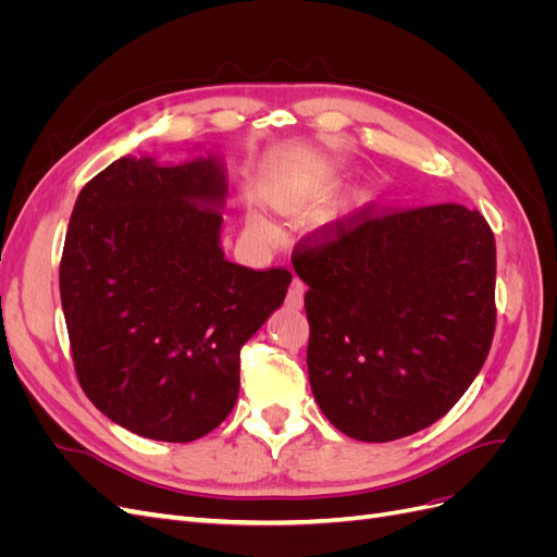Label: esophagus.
I'll list each match as a JSON object with an SVG mask.
<instances>
[{"instance_id":"34e87169","label":"esophagus","mask_w":557,"mask_h":557,"mask_svg":"<svg viewBox=\"0 0 557 557\" xmlns=\"http://www.w3.org/2000/svg\"><path fill=\"white\" fill-rule=\"evenodd\" d=\"M305 283H301L299 278H293V283H290V290H288V307H293V309H299L301 305H305Z\"/></svg>"}]
</instances>
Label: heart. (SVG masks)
<instances>
[{"mask_svg": "<svg viewBox=\"0 0 557 557\" xmlns=\"http://www.w3.org/2000/svg\"><path fill=\"white\" fill-rule=\"evenodd\" d=\"M248 223H250V225H252V227H262V221H260V218H258V215H252V218H250V221H248Z\"/></svg>", "mask_w": 557, "mask_h": 557, "instance_id": "1", "label": "heart"}]
</instances>
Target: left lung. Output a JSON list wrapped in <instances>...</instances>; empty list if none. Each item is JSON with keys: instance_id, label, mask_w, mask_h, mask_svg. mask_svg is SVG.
<instances>
[{"instance_id": "1", "label": "left lung", "mask_w": 557, "mask_h": 557, "mask_svg": "<svg viewBox=\"0 0 557 557\" xmlns=\"http://www.w3.org/2000/svg\"><path fill=\"white\" fill-rule=\"evenodd\" d=\"M295 258L309 285V383L330 423L393 442L450 411L495 334V237L479 211L436 205L323 232Z\"/></svg>"}]
</instances>
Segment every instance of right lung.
Returning <instances> with one entry per match:
<instances>
[{"mask_svg": "<svg viewBox=\"0 0 557 557\" xmlns=\"http://www.w3.org/2000/svg\"><path fill=\"white\" fill-rule=\"evenodd\" d=\"M221 156H123L86 183L66 230L60 297L83 393L115 425L185 444L239 397V350L285 299V269L221 246Z\"/></svg>", "mask_w": 557, "mask_h": 557, "instance_id": "obj_1", "label": "right lung"}]
</instances>
